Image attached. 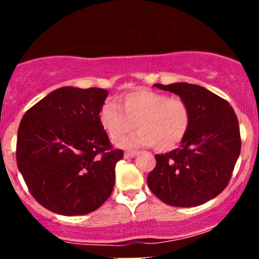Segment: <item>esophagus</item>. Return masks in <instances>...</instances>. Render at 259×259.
Segmentation results:
<instances>
[{
    "mask_svg": "<svg viewBox=\"0 0 259 259\" xmlns=\"http://www.w3.org/2000/svg\"><path fill=\"white\" fill-rule=\"evenodd\" d=\"M138 154V151H134V150H127L124 153V158L125 159H130V158H134L135 155Z\"/></svg>",
    "mask_w": 259,
    "mask_h": 259,
    "instance_id": "1",
    "label": "esophagus"
}]
</instances>
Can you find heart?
Returning <instances> with one entry per match:
<instances>
[{
	"label": "heart",
	"mask_w": 259,
	"mask_h": 259,
	"mask_svg": "<svg viewBox=\"0 0 259 259\" xmlns=\"http://www.w3.org/2000/svg\"><path fill=\"white\" fill-rule=\"evenodd\" d=\"M119 104L106 100L99 110V121L109 137L124 148L154 145L158 151L173 150L187 137L192 113L187 101L166 94L138 89L120 96Z\"/></svg>",
	"instance_id": "obj_1"
}]
</instances>
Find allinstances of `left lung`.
Returning a JSON list of instances; mask_svg holds the SVG:
<instances>
[{
	"instance_id": "left-lung-1",
	"label": "left lung",
	"mask_w": 259,
	"mask_h": 259,
	"mask_svg": "<svg viewBox=\"0 0 259 259\" xmlns=\"http://www.w3.org/2000/svg\"><path fill=\"white\" fill-rule=\"evenodd\" d=\"M187 101L192 113L189 132L180 148L156 154L148 176L151 192L173 207H197L228 185L241 154L237 115L224 99L199 85L155 83Z\"/></svg>"
}]
</instances>
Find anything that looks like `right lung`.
<instances>
[{"instance_id": "obj_1", "label": "right lung", "mask_w": 259, "mask_h": 259, "mask_svg": "<svg viewBox=\"0 0 259 259\" xmlns=\"http://www.w3.org/2000/svg\"><path fill=\"white\" fill-rule=\"evenodd\" d=\"M108 94L99 88L65 86L23 115L17 166L32 197L46 209L81 215L110 197L115 165L124 151L113 148L99 121Z\"/></svg>"}]
</instances>
